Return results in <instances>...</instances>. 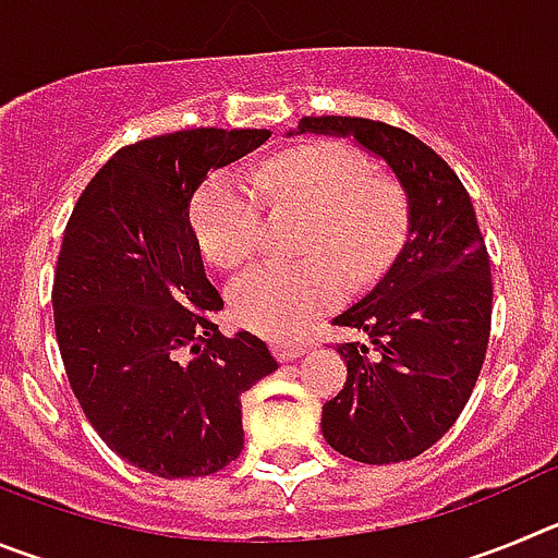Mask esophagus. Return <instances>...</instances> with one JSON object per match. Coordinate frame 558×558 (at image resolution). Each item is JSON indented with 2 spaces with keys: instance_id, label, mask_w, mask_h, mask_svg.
<instances>
[{
  "instance_id": "esophagus-1",
  "label": "esophagus",
  "mask_w": 558,
  "mask_h": 558,
  "mask_svg": "<svg viewBox=\"0 0 558 558\" xmlns=\"http://www.w3.org/2000/svg\"><path fill=\"white\" fill-rule=\"evenodd\" d=\"M274 352L279 360H295L299 354L307 352V347H304V343H293V340L279 338V340H274Z\"/></svg>"
}]
</instances>
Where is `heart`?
<instances>
[{
    "mask_svg": "<svg viewBox=\"0 0 558 558\" xmlns=\"http://www.w3.org/2000/svg\"><path fill=\"white\" fill-rule=\"evenodd\" d=\"M260 190L282 209L307 211L304 259L265 263L231 288V313L240 324L274 338L295 335L327 313L352 284L377 279L402 245L408 204L368 161L340 142H304L276 153L256 172ZM190 226L206 263L234 270L259 248L263 198L243 172L220 170L201 184Z\"/></svg>",
    "mask_w": 558,
    "mask_h": 558,
    "instance_id": "b5f03b06",
    "label": "heart"
}]
</instances>
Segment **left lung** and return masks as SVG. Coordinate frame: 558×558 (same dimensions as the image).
<instances>
[{"mask_svg": "<svg viewBox=\"0 0 558 558\" xmlns=\"http://www.w3.org/2000/svg\"><path fill=\"white\" fill-rule=\"evenodd\" d=\"M299 131L354 136L386 159L408 195V236L388 274L335 327L347 383L322 413L327 445L360 463L411 461L456 425L492 329V265L452 167L402 128L363 117H304Z\"/></svg>", "mask_w": 558, "mask_h": 558, "instance_id": "1", "label": "left lung"}]
</instances>
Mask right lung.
<instances>
[{
  "label": "right lung",
  "instance_id": "right-lung-1",
  "mask_svg": "<svg viewBox=\"0 0 558 558\" xmlns=\"http://www.w3.org/2000/svg\"><path fill=\"white\" fill-rule=\"evenodd\" d=\"M270 136L190 128L120 147L77 198L52 282L69 386L122 461L204 477L243 450V397L279 368L251 332L226 338L190 201L211 170Z\"/></svg>",
  "mask_w": 558,
  "mask_h": 558
}]
</instances>
